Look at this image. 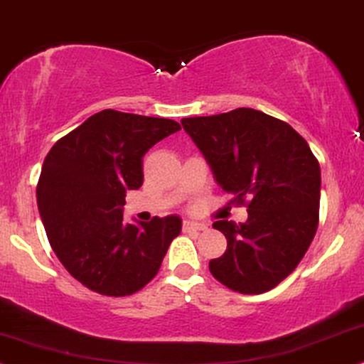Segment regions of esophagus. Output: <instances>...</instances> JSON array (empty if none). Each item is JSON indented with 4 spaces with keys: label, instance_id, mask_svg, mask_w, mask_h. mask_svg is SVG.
Wrapping results in <instances>:
<instances>
[{
    "label": "esophagus",
    "instance_id": "obj_1",
    "mask_svg": "<svg viewBox=\"0 0 364 364\" xmlns=\"http://www.w3.org/2000/svg\"><path fill=\"white\" fill-rule=\"evenodd\" d=\"M182 230L183 231H205L208 230V226L200 223H194V221H183Z\"/></svg>",
    "mask_w": 364,
    "mask_h": 364
}]
</instances>
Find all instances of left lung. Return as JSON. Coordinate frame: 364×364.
Segmentation results:
<instances>
[{"label":"left lung","mask_w":364,"mask_h":364,"mask_svg":"<svg viewBox=\"0 0 364 364\" xmlns=\"http://www.w3.org/2000/svg\"><path fill=\"white\" fill-rule=\"evenodd\" d=\"M182 127L223 191L248 210L246 223L213 224L228 248L210 259V273L240 294L272 290L297 268L316 236L319 161L289 123L251 107L183 118Z\"/></svg>","instance_id":"1"}]
</instances>
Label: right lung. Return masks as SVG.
I'll return each mask as SVG.
<instances>
[{
    "label": "right lung",
    "instance_id": "add662e5",
    "mask_svg": "<svg viewBox=\"0 0 364 364\" xmlns=\"http://www.w3.org/2000/svg\"><path fill=\"white\" fill-rule=\"evenodd\" d=\"M181 129L167 118L105 109L62 136L45 156L37 203L48 243L89 290L124 297L155 278L178 216L123 223L124 196L143 183V156Z\"/></svg>",
    "mask_w": 364,
    "mask_h": 364
}]
</instances>
